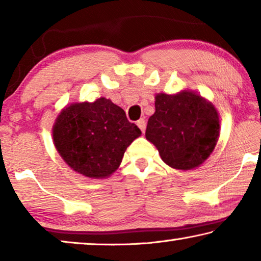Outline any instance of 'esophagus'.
Instances as JSON below:
<instances>
[{
  "label": "esophagus",
  "instance_id": "esophagus-1",
  "mask_svg": "<svg viewBox=\"0 0 261 261\" xmlns=\"http://www.w3.org/2000/svg\"><path fill=\"white\" fill-rule=\"evenodd\" d=\"M137 125H138V127L141 130V132H145V129H146V122H145V120L141 118V120L137 122Z\"/></svg>",
  "mask_w": 261,
  "mask_h": 261
}]
</instances>
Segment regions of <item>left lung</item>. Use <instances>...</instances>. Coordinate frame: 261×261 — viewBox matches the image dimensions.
Listing matches in <instances>:
<instances>
[{
	"label": "left lung",
	"instance_id": "8db88e82",
	"mask_svg": "<svg viewBox=\"0 0 261 261\" xmlns=\"http://www.w3.org/2000/svg\"><path fill=\"white\" fill-rule=\"evenodd\" d=\"M219 131L220 118L213 103L184 90L155 95V113L148 118L145 136L168 166L190 170L208 159Z\"/></svg>",
	"mask_w": 261,
	"mask_h": 261
}]
</instances>
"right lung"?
Segmentation results:
<instances>
[{
    "instance_id": "add662e5",
    "label": "right lung",
    "mask_w": 261,
    "mask_h": 261,
    "mask_svg": "<svg viewBox=\"0 0 261 261\" xmlns=\"http://www.w3.org/2000/svg\"><path fill=\"white\" fill-rule=\"evenodd\" d=\"M141 135L109 99L67 106L53 126L54 145L65 163L90 178H105L120 167L125 149Z\"/></svg>"
}]
</instances>
